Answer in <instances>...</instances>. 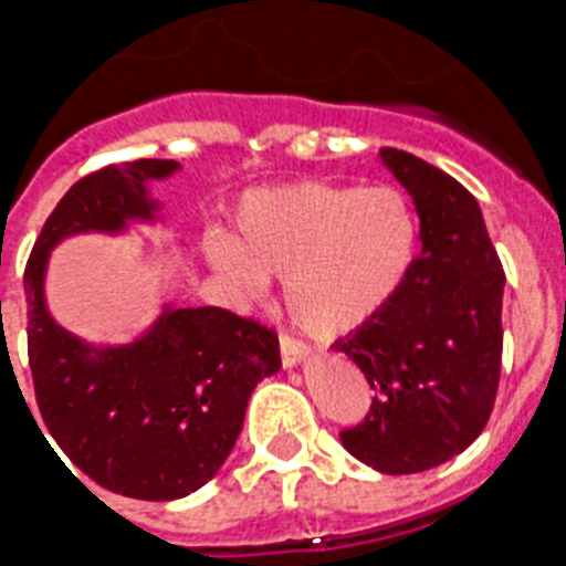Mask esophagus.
I'll use <instances>...</instances> for the list:
<instances>
[{"mask_svg": "<svg viewBox=\"0 0 566 566\" xmlns=\"http://www.w3.org/2000/svg\"><path fill=\"white\" fill-rule=\"evenodd\" d=\"M306 357H308V345L303 343V339H294L292 334H283V337H280V359H283L286 368H294V365L303 363Z\"/></svg>", "mask_w": 566, "mask_h": 566, "instance_id": "obj_1", "label": "esophagus"}]
</instances>
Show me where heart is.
Returning <instances> with one entry per match:
<instances>
[{"instance_id":"heart-1","label":"heart","mask_w":566,"mask_h":566,"mask_svg":"<svg viewBox=\"0 0 566 566\" xmlns=\"http://www.w3.org/2000/svg\"><path fill=\"white\" fill-rule=\"evenodd\" d=\"M419 221L394 187L297 181L252 192L238 240L207 238L212 266L247 297L283 277L286 308L314 337H343L377 319L413 272Z\"/></svg>"}]
</instances>
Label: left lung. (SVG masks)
Segmentation results:
<instances>
[{
    "label": "left lung",
    "instance_id": "1",
    "mask_svg": "<svg viewBox=\"0 0 566 566\" xmlns=\"http://www.w3.org/2000/svg\"><path fill=\"white\" fill-rule=\"evenodd\" d=\"M419 214L413 272L377 319L334 343L374 388L345 451L379 473H422L462 453L488 424L502 374L504 269L476 198L417 155L385 147Z\"/></svg>",
    "mask_w": 566,
    "mask_h": 566
}]
</instances>
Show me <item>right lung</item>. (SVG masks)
Segmentation results:
<instances>
[{
    "mask_svg": "<svg viewBox=\"0 0 566 566\" xmlns=\"http://www.w3.org/2000/svg\"><path fill=\"white\" fill-rule=\"evenodd\" d=\"M178 167L142 158L84 175L50 212L24 266L28 359L50 437L84 476L144 502L189 496L221 470L254 385L280 368L277 334L218 306L164 308L142 339L93 348L50 317L44 269L67 234L153 221L147 184Z\"/></svg>",
    "mask_w": 566,
    "mask_h": 566,
    "instance_id": "1",
    "label": "right lung"
}]
</instances>
